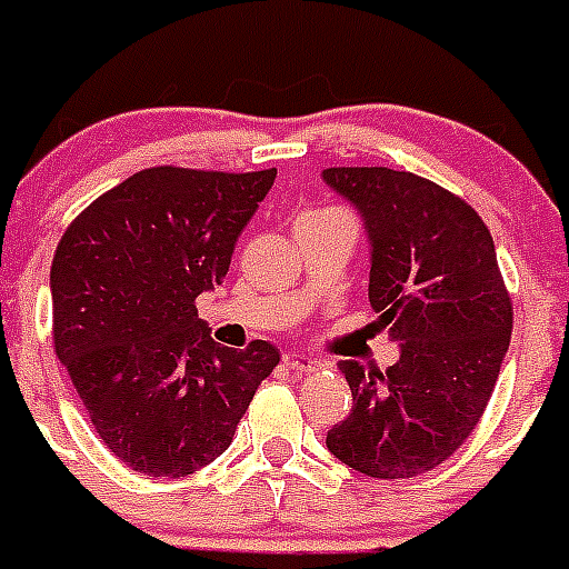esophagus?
<instances>
[{
    "label": "esophagus",
    "instance_id": "1",
    "mask_svg": "<svg viewBox=\"0 0 569 569\" xmlns=\"http://www.w3.org/2000/svg\"><path fill=\"white\" fill-rule=\"evenodd\" d=\"M283 365H286V371H295V373H309L318 368L316 359L307 357V353H300V350H289V353H283Z\"/></svg>",
    "mask_w": 569,
    "mask_h": 569
}]
</instances>
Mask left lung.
<instances>
[{"label":"left lung","instance_id":"1","mask_svg":"<svg viewBox=\"0 0 569 569\" xmlns=\"http://www.w3.org/2000/svg\"><path fill=\"white\" fill-rule=\"evenodd\" d=\"M321 178L362 216L373 325L400 345L386 373L339 365L353 409L327 432V450L365 477H418L477 429L509 350L493 239L473 207L412 172L339 166Z\"/></svg>","mask_w":569,"mask_h":569}]
</instances>
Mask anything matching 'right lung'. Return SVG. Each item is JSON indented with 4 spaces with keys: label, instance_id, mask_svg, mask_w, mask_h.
Masks as SVG:
<instances>
[{
    "label": "right lung",
    "instance_id": "1",
    "mask_svg": "<svg viewBox=\"0 0 569 569\" xmlns=\"http://www.w3.org/2000/svg\"><path fill=\"white\" fill-rule=\"evenodd\" d=\"M277 169H142L96 198L52 260L54 353L92 429L149 477H187L228 450L280 350L221 348L196 298L224 280Z\"/></svg>",
    "mask_w": 569,
    "mask_h": 569
}]
</instances>
